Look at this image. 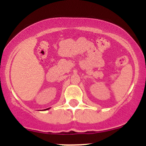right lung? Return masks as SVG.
Here are the masks:
<instances>
[{"label":"right lung","instance_id":"add662e5","mask_svg":"<svg viewBox=\"0 0 146 146\" xmlns=\"http://www.w3.org/2000/svg\"><path fill=\"white\" fill-rule=\"evenodd\" d=\"M49 108H46V109H44V110H48V109H49Z\"/></svg>","mask_w":146,"mask_h":146}]
</instances>
